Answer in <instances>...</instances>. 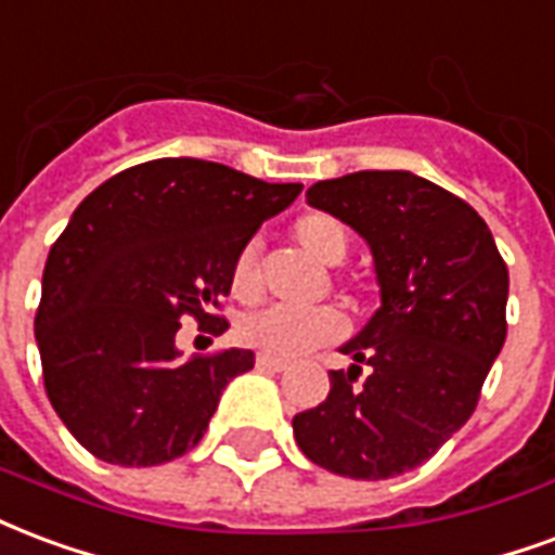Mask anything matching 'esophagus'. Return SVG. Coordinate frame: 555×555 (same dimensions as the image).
<instances>
[{
  "label": "esophagus",
  "mask_w": 555,
  "mask_h": 555,
  "mask_svg": "<svg viewBox=\"0 0 555 555\" xmlns=\"http://www.w3.org/2000/svg\"><path fill=\"white\" fill-rule=\"evenodd\" d=\"M256 367L258 371H285L288 367V361H282V359H273V356H256Z\"/></svg>",
  "instance_id": "1"
}]
</instances>
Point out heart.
<instances>
[{"instance_id":"1","label":"heart","mask_w":555,"mask_h":555,"mask_svg":"<svg viewBox=\"0 0 555 555\" xmlns=\"http://www.w3.org/2000/svg\"><path fill=\"white\" fill-rule=\"evenodd\" d=\"M291 235L297 241L314 261L326 267L340 264L350 249V232L340 223L338 217L326 215V211H309L291 225ZM229 291L232 297L241 302H253L261 291L256 267V246H244L232 261L229 270ZM347 332V320L338 309H282V306H270V309H258L246 314L237 323V338L249 350H258L261 356H273V359H294L299 352H309L320 344L340 338Z\"/></svg>"}]
</instances>
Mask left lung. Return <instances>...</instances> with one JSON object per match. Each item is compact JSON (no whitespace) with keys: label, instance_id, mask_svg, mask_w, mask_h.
Here are the masks:
<instances>
[{"label":"left lung","instance_id":"left-lung-1","mask_svg":"<svg viewBox=\"0 0 555 555\" xmlns=\"http://www.w3.org/2000/svg\"><path fill=\"white\" fill-rule=\"evenodd\" d=\"M306 199L367 241L382 306L340 347L356 364L330 373V397L294 417V438L332 474L391 479L474 414L506 340V261L465 199L409 170L340 176Z\"/></svg>","mask_w":555,"mask_h":555}]
</instances>
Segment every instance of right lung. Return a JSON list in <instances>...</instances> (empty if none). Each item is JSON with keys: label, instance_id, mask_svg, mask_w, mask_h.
<instances>
[{"label": "right lung", "instance_id": "1", "mask_svg": "<svg viewBox=\"0 0 555 555\" xmlns=\"http://www.w3.org/2000/svg\"><path fill=\"white\" fill-rule=\"evenodd\" d=\"M302 184H270L199 158H158L102 182L43 267L35 338L49 403L88 453L150 467L199 444L249 350L182 361L176 332H211L235 256Z\"/></svg>", "mask_w": 555, "mask_h": 555}]
</instances>
